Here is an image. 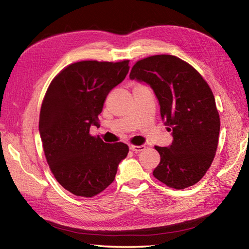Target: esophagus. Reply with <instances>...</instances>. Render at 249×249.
Segmentation results:
<instances>
[{
	"mask_svg": "<svg viewBox=\"0 0 249 249\" xmlns=\"http://www.w3.org/2000/svg\"><path fill=\"white\" fill-rule=\"evenodd\" d=\"M129 148H130V150H132L133 152H136V154H138V152L144 150L146 147H145L144 145H140V146H137V145H130V146H129Z\"/></svg>",
	"mask_w": 249,
	"mask_h": 249,
	"instance_id": "obj_1",
	"label": "esophagus"
}]
</instances>
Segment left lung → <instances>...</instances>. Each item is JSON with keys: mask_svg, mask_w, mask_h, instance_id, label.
I'll return each mask as SVG.
<instances>
[{"mask_svg": "<svg viewBox=\"0 0 249 249\" xmlns=\"http://www.w3.org/2000/svg\"><path fill=\"white\" fill-rule=\"evenodd\" d=\"M129 78L152 88L174 138L168 147H155L161 161L154 177L175 189L195 185L212 165L219 141L220 117L212 89L193 66L170 54L138 61Z\"/></svg>", "mask_w": 249, "mask_h": 249, "instance_id": "obj_1", "label": "left lung"}]
</instances>
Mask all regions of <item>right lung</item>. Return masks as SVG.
<instances>
[{
  "label": "right lung",
  "instance_id": "right-lung-1",
  "mask_svg": "<svg viewBox=\"0 0 249 249\" xmlns=\"http://www.w3.org/2000/svg\"><path fill=\"white\" fill-rule=\"evenodd\" d=\"M122 62L81 61L64 68L44 97L39 130L49 168L66 190L91 197L113 182L128 154L124 143L108 144L89 133L99 125L106 97L129 71Z\"/></svg>",
  "mask_w": 249,
  "mask_h": 249
}]
</instances>
